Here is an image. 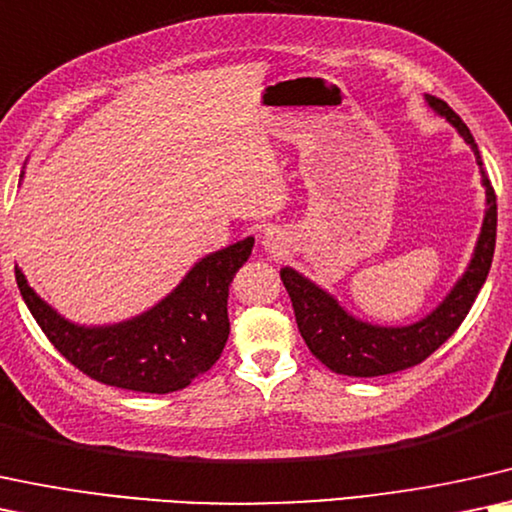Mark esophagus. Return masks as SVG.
Returning <instances> with one entry per match:
<instances>
[{
    "label": "esophagus",
    "instance_id": "34e87169",
    "mask_svg": "<svg viewBox=\"0 0 512 512\" xmlns=\"http://www.w3.org/2000/svg\"><path fill=\"white\" fill-rule=\"evenodd\" d=\"M262 245L267 252H278L283 248V234L278 229H267L262 236Z\"/></svg>",
    "mask_w": 512,
    "mask_h": 512
}]
</instances>
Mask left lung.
Wrapping results in <instances>:
<instances>
[{
    "label": "left lung",
    "instance_id": "left-lung-1",
    "mask_svg": "<svg viewBox=\"0 0 512 512\" xmlns=\"http://www.w3.org/2000/svg\"><path fill=\"white\" fill-rule=\"evenodd\" d=\"M425 99H428L432 111L444 115L458 129L465 144L475 153L482 172L484 193H487L482 234L477 238L468 269L458 278L454 290L444 297V302L425 319L401 328L371 326V323L354 319L340 307L333 295H328L309 278L297 274L290 267L281 269V281L288 290L290 302H293L297 328H300L309 352L333 373L375 378V375L397 373L420 364L456 333V328L468 316L484 281H487L496 245V193L491 189V181L482 167L480 148H477L465 122L442 99H435V96H425Z\"/></svg>",
    "mask_w": 512,
    "mask_h": 512
}]
</instances>
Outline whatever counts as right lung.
<instances>
[{"instance_id": "right-lung-1", "label": "right lung", "mask_w": 512, "mask_h": 512, "mask_svg": "<svg viewBox=\"0 0 512 512\" xmlns=\"http://www.w3.org/2000/svg\"><path fill=\"white\" fill-rule=\"evenodd\" d=\"M255 238L203 257L153 309L113 326H77L51 309L16 267V283L51 345L96 383L167 394L184 390L222 357L229 338V286Z\"/></svg>"}]
</instances>
